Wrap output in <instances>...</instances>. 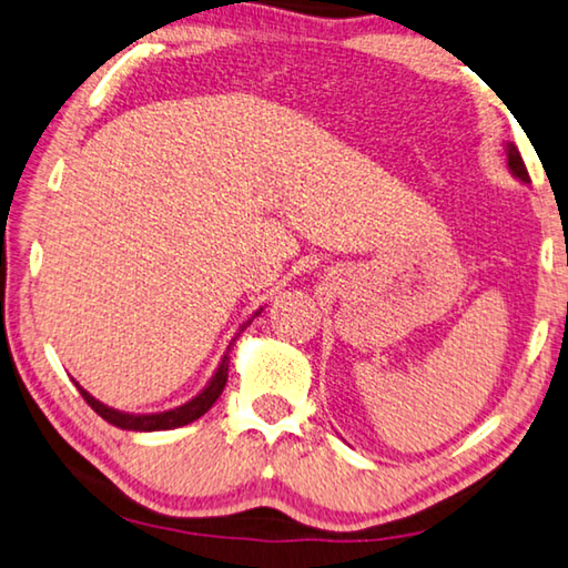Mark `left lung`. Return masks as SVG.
I'll return each instance as SVG.
<instances>
[{"mask_svg":"<svg viewBox=\"0 0 568 568\" xmlns=\"http://www.w3.org/2000/svg\"><path fill=\"white\" fill-rule=\"evenodd\" d=\"M505 156H508L510 172L516 174V178H520L523 182H528V170H526V164H523V156H520V152L516 150V146H513V144L505 146Z\"/></svg>","mask_w":568,"mask_h":568,"instance_id":"left-lung-1","label":"left lung"}]
</instances>
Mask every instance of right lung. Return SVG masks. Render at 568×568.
<instances>
[{
    "label": "right lung",
    "mask_w": 568,
    "mask_h": 568,
    "mask_svg": "<svg viewBox=\"0 0 568 568\" xmlns=\"http://www.w3.org/2000/svg\"><path fill=\"white\" fill-rule=\"evenodd\" d=\"M225 381H229V355L223 357L221 368H217V373L213 375V381L207 383V388L197 398H193L185 406L174 408V412L146 414V416L121 414V412H116V408L103 406L101 400H95L91 394H85L81 386H78V390H81V396L85 398V404H89L95 414H99L101 418H106L109 424L119 426V429H129V432H168V429H178V426H185V424L195 422V418L203 416L207 408L215 404L217 396L223 394Z\"/></svg>",
    "instance_id": "add662e5"
}]
</instances>
